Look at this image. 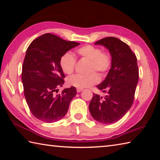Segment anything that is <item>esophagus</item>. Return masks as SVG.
Instances as JSON below:
<instances>
[{
  "label": "esophagus",
  "mask_w": 160,
  "mask_h": 160,
  "mask_svg": "<svg viewBox=\"0 0 160 160\" xmlns=\"http://www.w3.org/2000/svg\"><path fill=\"white\" fill-rule=\"evenodd\" d=\"M83 89H76V91H77V92L78 93H80V92H81V91H82Z\"/></svg>",
  "instance_id": "obj_1"
}]
</instances>
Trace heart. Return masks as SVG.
I'll return each instance as SVG.
<instances>
[{"mask_svg":"<svg viewBox=\"0 0 160 160\" xmlns=\"http://www.w3.org/2000/svg\"><path fill=\"white\" fill-rule=\"evenodd\" d=\"M78 56L82 58L90 61V72L96 71L100 75L107 73L111 69L112 60L111 55L107 52H103L99 47L91 45L81 47L76 50ZM76 64V59L72 53H65L61 56L60 65L64 73L71 74L73 72ZM99 81V78L96 73H91L87 76L75 74L69 77L67 82L69 86L78 89L89 87L96 84Z\"/></svg>","mask_w":160,"mask_h":160,"instance_id":"b5f03b06","label":"heart"}]
</instances>
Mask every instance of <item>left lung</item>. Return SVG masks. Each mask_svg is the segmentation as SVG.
Returning <instances> with one entry per match:
<instances>
[{"instance_id": "left-lung-1", "label": "left lung", "mask_w": 160, "mask_h": 160, "mask_svg": "<svg viewBox=\"0 0 160 160\" xmlns=\"http://www.w3.org/2000/svg\"><path fill=\"white\" fill-rule=\"evenodd\" d=\"M95 44L109 51L112 64L106 78L97 86L106 96L93 93L89 111L100 123L113 124L127 113L133 102L139 79L137 58L127 44L115 37H107Z\"/></svg>"}]
</instances>
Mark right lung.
<instances>
[{
	"label": "right lung",
	"instance_id": "obj_1",
	"mask_svg": "<svg viewBox=\"0 0 160 160\" xmlns=\"http://www.w3.org/2000/svg\"><path fill=\"white\" fill-rule=\"evenodd\" d=\"M80 43L67 41L52 33L33 40L27 49L22 68V82L27 103L34 117L52 123L62 119L76 95L74 87L56 94L65 77L60 59Z\"/></svg>",
	"mask_w": 160,
	"mask_h": 160
}]
</instances>
